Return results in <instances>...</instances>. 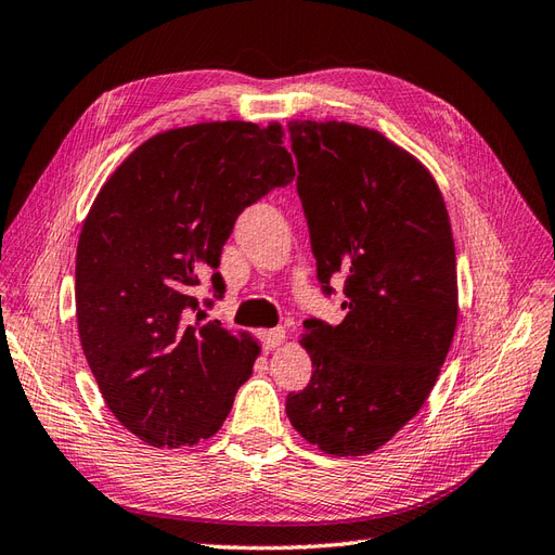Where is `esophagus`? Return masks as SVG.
I'll return each mask as SVG.
<instances>
[{
	"instance_id": "esophagus-1",
	"label": "esophagus",
	"mask_w": 555,
	"mask_h": 555,
	"mask_svg": "<svg viewBox=\"0 0 555 555\" xmlns=\"http://www.w3.org/2000/svg\"><path fill=\"white\" fill-rule=\"evenodd\" d=\"M261 339H263V346H266L268 350H275V348H280L282 344L287 341V330H285V327L268 330V332L261 334Z\"/></svg>"
}]
</instances>
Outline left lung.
Wrapping results in <instances>:
<instances>
[{
  "instance_id": "left-lung-1",
  "label": "left lung",
  "mask_w": 555,
  "mask_h": 555,
  "mask_svg": "<svg viewBox=\"0 0 555 555\" xmlns=\"http://www.w3.org/2000/svg\"><path fill=\"white\" fill-rule=\"evenodd\" d=\"M299 197L324 292L346 275L348 313L306 320L310 384L287 396L306 442L372 454L416 416L456 330L452 225L430 171L384 133L350 121H289Z\"/></svg>"
}]
</instances>
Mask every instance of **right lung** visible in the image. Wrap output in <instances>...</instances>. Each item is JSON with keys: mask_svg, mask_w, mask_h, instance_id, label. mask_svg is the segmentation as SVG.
<instances>
[{"mask_svg": "<svg viewBox=\"0 0 555 555\" xmlns=\"http://www.w3.org/2000/svg\"><path fill=\"white\" fill-rule=\"evenodd\" d=\"M280 121H199L159 131L107 176L77 242V330L117 422L153 448L211 438L261 344L199 322L240 211L296 176ZM191 312L198 313L193 323Z\"/></svg>", "mask_w": 555, "mask_h": 555, "instance_id": "add662e5", "label": "right lung"}]
</instances>
